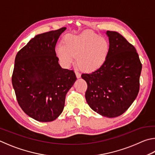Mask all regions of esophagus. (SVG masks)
I'll return each instance as SVG.
<instances>
[{"label":"esophagus","instance_id":"1","mask_svg":"<svg viewBox=\"0 0 155 155\" xmlns=\"http://www.w3.org/2000/svg\"><path fill=\"white\" fill-rule=\"evenodd\" d=\"M75 74H76V76H77V78H80L81 77V74H80V73L78 72L77 70H75Z\"/></svg>","mask_w":155,"mask_h":155}]
</instances>
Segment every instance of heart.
Here are the masks:
<instances>
[{
    "label": "heart",
    "instance_id": "1",
    "mask_svg": "<svg viewBox=\"0 0 155 155\" xmlns=\"http://www.w3.org/2000/svg\"><path fill=\"white\" fill-rule=\"evenodd\" d=\"M109 43L105 38L92 32L75 36L67 35L62 45L55 49L59 60L65 66H69L76 57V64L80 69L91 72L105 62L109 53Z\"/></svg>",
    "mask_w": 155,
    "mask_h": 155
}]
</instances>
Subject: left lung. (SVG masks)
Here are the masks:
<instances>
[{"label":"left lung","instance_id":"1","mask_svg":"<svg viewBox=\"0 0 155 155\" xmlns=\"http://www.w3.org/2000/svg\"><path fill=\"white\" fill-rule=\"evenodd\" d=\"M106 35L110 49L105 62L81 77L87 83L85 98L90 108L113 118L124 113L136 100L142 65L136 48L121 35L109 30Z\"/></svg>","mask_w":155,"mask_h":155}]
</instances>
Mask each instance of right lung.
Masks as SVG:
<instances>
[{
  "mask_svg": "<svg viewBox=\"0 0 155 155\" xmlns=\"http://www.w3.org/2000/svg\"><path fill=\"white\" fill-rule=\"evenodd\" d=\"M66 28L35 36L17 53L12 85L23 111L41 122L62 112L66 95L77 80L73 70L61 68L55 47Z\"/></svg>",
  "mask_w": 155,
  "mask_h": 155,
  "instance_id": "right-lung-1",
  "label": "right lung"
}]
</instances>
